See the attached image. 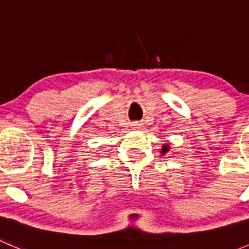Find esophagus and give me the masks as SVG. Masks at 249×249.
<instances>
[{
  "label": "esophagus",
  "instance_id": "esophagus-1",
  "mask_svg": "<svg viewBox=\"0 0 249 249\" xmlns=\"http://www.w3.org/2000/svg\"><path fill=\"white\" fill-rule=\"evenodd\" d=\"M131 126H132V129H141V126H142V123H140V122H134L131 124Z\"/></svg>",
  "mask_w": 249,
  "mask_h": 249
}]
</instances>
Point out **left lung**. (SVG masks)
<instances>
[{
    "label": "left lung",
    "mask_w": 249,
    "mask_h": 249,
    "mask_svg": "<svg viewBox=\"0 0 249 249\" xmlns=\"http://www.w3.org/2000/svg\"><path fill=\"white\" fill-rule=\"evenodd\" d=\"M166 152H169V147H167V145L165 144L164 148H162V149H161V153H162V154H165V153H166Z\"/></svg>",
    "instance_id": "1"
}]
</instances>
